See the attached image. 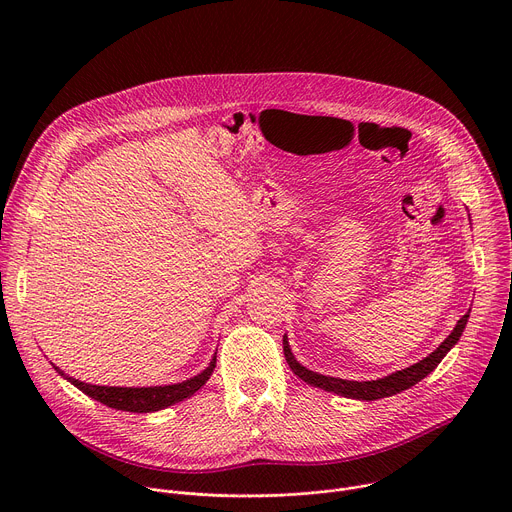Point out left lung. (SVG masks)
I'll use <instances>...</instances> for the list:
<instances>
[{
  "label": "left lung",
  "mask_w": 512,
  "mask_h": 512,
  "mask_svg": "<svg viewBox=\"0 0 512 512\" xmlns=\"http://www.w3.org/2000/svg\"><path fill=\"white\" fill-rule=\"evenodd\" d=\"M468 318H470V312L464 314L458 320V324L452 330V334L440 346H437V350H433L429 356H425L423 360L413 364V367L397 371V373H393V375H389L385 379H379V381H362V383H358V381H344V379L324 377V375H318L314 371H308L306 367H302V364L294 358V354H291L287 340H283V354H285V360L289 364V369L294 371L302 381H306L308 385H314V387H320L324 391H330V393H336V395H344V397H350V399L375 401V399L397 395V393L413 387L421 379H425L437 367V364L442 362V358L450 352V348L460 340V336H462V332L466 328Z\"/></svg>",
  "instance_id": "8db88e82"
}]
</instances>
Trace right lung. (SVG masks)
<instances>
[{
	"instance_id": "add662e5",
	"label": "right lung",
	"mask_w": 512,
	"mask_h": 512,
	"mask_svg": "<svg viewBox=\"0 0 512 512\" xmlns=\"http://www.w3.org/2000/svg\"><path fill=\"white\" fill-rule=\"evenodd\" d=\"M216 367V356H212L208 367L178 385H168V387H99V385H87L81 383L79 379L68 377V381L81 389L85 395L93 397L95 401H101L107 407L121 409V411H131V413H150V411H160L164 407H170L190 395H194L212 375ZM56 369V367H54ZM60 373V369H56ZM64 375V373H60Z\"/></svg>"
}]
</instances>
